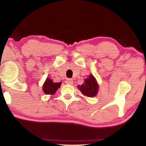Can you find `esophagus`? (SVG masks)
Wrapping results in <instances>:
<instances>
[{"mask_svg":"<svg viewBox=\"0 0 146 146\" xmlns=\"http://www.w3.org/2000/svg\"><path fill=\"white\" fill-rule=\"evenodd\" d=\"M66 83L67 84H72L73 81L72 79H67L66 80Z\"/></svg>","mask_w":146,"mask_h":146,"instance_id":"obj_1","label":"esophagus"}]
</instances>
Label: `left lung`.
Returning <instances> with one entry per match:
<instances>
[{
    "label": "left lung",
    "mask_w": 146,
    "mask_h": 146,
    "mask_svg": "<svg viewBox=\"0 0 146 146\" xmlns=\"http://www.w3.org/2000/svg\"><path fill=\"white\" fill-rule=\"evenodd\" d=\"M78 87L84 95L90 98L96 96L99 89L96 80L92 74L84 80V83L83 84L78 86Z\"/></svg>",
    "instance_id": "1"
}]
</instances>
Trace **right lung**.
I'll return each mask as SVG.
<instances>
[{
    "instance_id": "1",
    "label": "right lung",
    "mask_w": 146,
    "mask_h": 146,
    "mask_svg": "<svg viewBox=\"0 0 146 146\" xmlns=\"http://www.w3.org/2000/svg\"><path fill=\"white\" fill-rule=\"evenodd\" d=\"M61 82H54L52 80L47 78L42 86V90L46 94L54 95L58 88L60 87Z\"/></svg>"
}]
</instances>
